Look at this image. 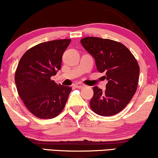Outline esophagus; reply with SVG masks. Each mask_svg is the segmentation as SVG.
I'll use <instances>...</instances> for the list:
<instances>
[{
  "instance_id": "obj_1",
  "label": "esophagus",
  "mask_w": 158,
  "mask_h": 158,
  "mask_svg": "<svg viewBox=\"0 0 158 158\" xmlns=\"http://www.w3.org/2000/svg\"><path fill=\"white\" fill-rule=\"evenodd\" d=\"M75 87L76 88H83L84 86H85V85H84V84H83V83H76L74 85Z\"/></svg>"
}]
</instances>
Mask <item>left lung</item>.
Returning a JSON list of instances; mask_svg holds the SVG:
<instances>
[{"label": "left lung", "instance_id": "left-lung-1", "mask_svg": "<svg viewBox=\"0 0 158 158\" xmlns=\"http://www.w3.org/2000/svg\"><path fill=\"white\" fill-rule=\"evenodd\" d=\"M81 43L95 59L98 72L104 73L103 77L108 81L105 90L94 87L90 108L98 115H115L126 107L137 90L139 64L122 43L94 36L82 39Z\"/></svg>", "mask_w": 158, "mask_h": 158}]
</instances>
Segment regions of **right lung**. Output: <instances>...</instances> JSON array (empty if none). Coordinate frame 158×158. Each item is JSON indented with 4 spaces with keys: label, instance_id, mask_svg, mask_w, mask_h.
<instances>
[{
    "label": "right lung",
    "instance_id": "obj_1",
    "mask_svg": "<svg viewBox=\"0 0 158 158\" xmlns=\"http://www.w3.org/2000/svg\"><path fill=\"white\" fill-rule=\"evenodd\" d=\"M71 40H53L31 47L21 58L15 75L19 95L36 117L52 118L63 110L72 88L50 77L61 69L62 57Z\"/></svg>",
    "mask_w": 158,
    "mask_h": 158
}]
</instances>
